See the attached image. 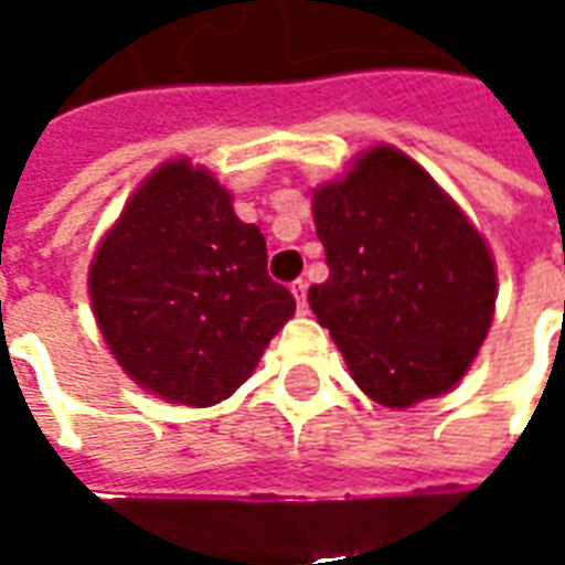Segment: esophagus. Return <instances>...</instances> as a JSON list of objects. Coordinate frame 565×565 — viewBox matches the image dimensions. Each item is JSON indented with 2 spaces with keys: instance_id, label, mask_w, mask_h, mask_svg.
<instances>
[{
  "instance_id": "1",
  "label": "esophagus",
  "mask_w": 565,
  "mask_h": 565,
  "mask_svg": "<svg viewBox=\"0 0 565 565\" xmlns=\"http://www.w3.org/2000/svg\"><path fill=\"white\" fill-rule=\"evenodd\" d=\"M290 294L296 296V306H299V315H306V311H308V302H306L308 284L306 281H294V284H290Z\"/></svg>"
}]
</instances>
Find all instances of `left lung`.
Wrapping results in <instances>:
<instances>
[{"instance_id":"8db88e82","label":"left lung","mask_w":565,"mask_h":565,"mask_svg":"<svg viewBox=\"0 0 565 565\" xmlns=\"http://www.w3.org/2000/svg\"><path fill=\"white\" fill-rule=\"evenodd\" d=\"M330 278L308 306L356 387L387 408L448 393L469 372L497 311L484 235L420 162L393 145L363 150L311 193Z\"/></svg>"}]
</instances>
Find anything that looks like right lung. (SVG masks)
I'll return each mask as SVG.
<instances>
[{
	"instance_id": "1",
	"label": "right lung",
	"mask_w": 565,
	"mask_h": 565,
	"mask_svg": "<svg viewBox=\"0 0 565 565\" xmlns=\"http://www.w3.org/2000/svg\"><path fill=\"white\" fill-rule=\"evenodd\" d=\"M117 366L166 403L209 408L245 384L294 318L266 271V238L186 157L157 166L103 235L87 275Z\"/></svg>"
}]
</instances>
